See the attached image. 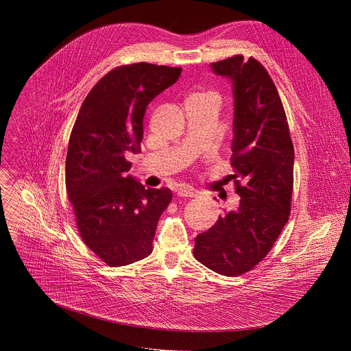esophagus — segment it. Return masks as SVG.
Instances as JSON below:
<instances>
[{
	"instance_id": "34e87169",
	"label": "esophagus",
	"mask_w": 351,
	"mask_h": 351,
	"mask_svg": "<svg viewBox=\"0 0 351 351\" xmlns=\"http://www.w3.org/2000/svg\"><path fill=\"white\" fill-rule=\"evenodd\" d=\"M176 194L179 195V197H195L197 195V190H194L193 187H190V186H179L176 190Z\"/></svg>"
}]
</instances>
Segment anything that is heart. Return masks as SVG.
<instances>
[{"mask_svg":"<svg viewBox=\"0 0 351 351\" xmlns=\"http://www.w3.org/2000/svg\"><path fill=\"white\" fill-rule=\"evenodd\" d=\"M190 99H195V101H203V103H217V95L213 93H199L190 97Z\"/></svg>","mask_w":351,"mask_h":351,"instance_id":"obj_1","label":"heart"}]
</instances>
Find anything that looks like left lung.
<instances>
[{
	"label": "left lung",
	"mask_w": 351,
	"mask_h": 351,
	"mask_svg": "<svg viewBox=\"0 0 351 351\" xmlns=\"http://www.w3.org/2000/svg\"><path fill=\"white\" fill-rule=\"evenodd\" d=\"M211 69L232 84L230 178L240 202L197 234L193 254L217 274L237 276L263 261L289 219L294 149L278 90L257 60L236 56Z\"/></svg>",
	"instance_id": "1"
}]
</instances>
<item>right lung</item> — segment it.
<instances>
[{"mask_svg":"<svg viewBox=\"0 0 351 351\" xmlns=\"http://www.w3.org/2000/svg\"><path fill=\"white\" fill-rule=\"evenodd\" d=\"M180 73L145 62L117 68L79 110L66 154V191L83 241L110 267L152 254L160 217L172 199L169 189H145L128 175L126 156L140 145L147 106Z\"/></svg>","mask_w":351,"mask_h":351,"instance_id":"add662e5","label":"right lung"}]
</instances>
